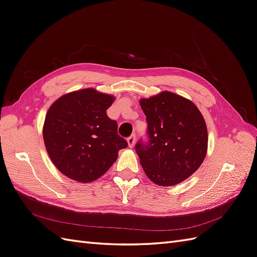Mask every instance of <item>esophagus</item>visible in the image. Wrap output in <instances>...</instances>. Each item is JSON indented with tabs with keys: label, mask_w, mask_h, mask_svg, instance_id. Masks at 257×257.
<instances>
[{
	"label": "esophagus",
	"mask_w": 257,
	"mask_h": 257,
	"mask_svg": "<svg viewBox=\"0 0 257 257\" xmlns=\"http://www.w3.org/2000/svg\"><path fill=\"white\" fill-rule=\"evenodd\" d=\"M135 142H136V135H135V134L131 135V136L127 138V144H128V147H130V148H133V147H134Z\"/></svg>",
	"instance_id": "34e87169"
}]
</instances>
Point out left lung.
Listing matches in <instances>:
<instances>
[{"instance_id": "8db88e82", "label": "left lung", "mask_w": 257, "mask_h": 257, "mask_svg": "<svg viewBox=\"0 0 257 257\" xmlns=\"http://www.w3.org/2000/svg\"><path fill=\"white\" fill-rule=\"evenodd\" d=\"M149 142L135 149L150 180L173 186L192 176L204 162L208 132L203 114L190 99L169 91L139 100Z\"/></svg>"}]
</instances>
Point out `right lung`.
<instances>
[{
	"label": "right lung",
	"instance_id": "add662e5",
	"mask_svg": "<svg viewBox=\"0 0 257 257\" xmlns=\"http://www.w3.org/2000/svg\"><path fill=\"white\" fill-rule=\"evenodd\" d=\"M114 99L88 88L62 95L49 107L43 138L50 160L64 176L81 183L94 181L127 147L106 112Z\"/></svg>",
	"mask_w": 257,
	"mask_h": 257
}]
</instances>
